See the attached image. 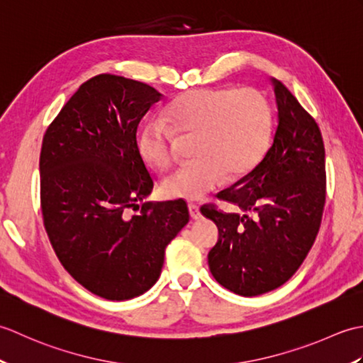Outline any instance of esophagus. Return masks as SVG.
<instances>
[{
  "label": "esophagus",
  "instance_id": "esophagus-1",
  "mask_svg": "<svg viewBox=\"0 0 363 363\" xmlns=\"http://www.w3.org/2000/svg\"><path fill=\"white\" fill-rule=\"evenodd\" d=\"M189 212H190V217L194 220L201 218V212H199V207L196 204H189Z\"/></svg>",
  "mask_w": 363,
  "mask_h": 363
}]
</instances>
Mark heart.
<instances>
[{
  "label": "heart",
  "mask_w": 363,
  "mask_h": 363,
  "mask_svg": "<svg viewBox=\"0 0 363 363\" xmlns=\"http://www.w3.org/2000/svg\"><path fill=\"white\" fill-rule=\"evenodd\" d=\"M273 111L254 89H201L174 98L164 111V123L151 120L137 137L145 164L165 169L174 160L176 137L195 135L191 156L162 182L168 198L196 201L228 176L248 174L268 150Z\"/></svg>",
  "instance_id": "heart-1"
}]
</instances>
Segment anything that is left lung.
I'll use <instances>...</instances> for the list:
<instances>
[{"label":"left lung","mask_w":363,"mask_h":363,"mask_svg":"<svg viewBox=\"0 0 363 363\" xmlns=\"http://www.w3.org/2000/svg\"><path fill=\"white\" fill-rule=\"evenodd\" d=\"M273 86L277 128L264 159L218 198L242 213L203 207L218 228L209 252L212 276L242 296L281 287L303 264L318 234L326 199L320 128L281 81Z\"/></svg>","instance_id":"8db88e82"}]
</instances>
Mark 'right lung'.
I'll use <instances>...</instances> for the list:
<instances>
[{
    "instance_id": "1",
    "label": "right lung",
    "mask_w": 363,
    "mask_h": 363,
    "mask_svg": "<svg viewBox=\"0 0 363 363\" xmlns=\"http://www.w3.org/2000/svg\"><path fill=\"white\" fill-rule=\"evenodd\" d=\"M164 95L134 79L84 82L46 129L40 201L60 264L95 295L123 301L157 282L165 248L189 223L182 199L140 203L152 179L137 150V126Z\"/></svg>"
}]
</instances>
